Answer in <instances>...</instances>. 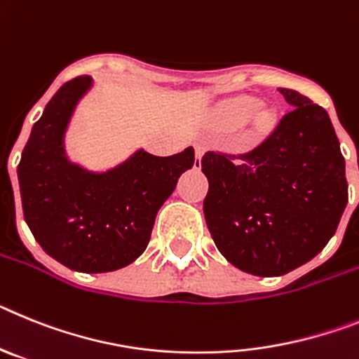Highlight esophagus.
Returning a JSON list of instances; mask_svg holds the SVG:
<instances>
[{
	"instance_id": "obj_1",
	"label": "esophagus",
	"mask_w": 359,
	"mask_h": 359,
	"mask_svg": "<svg viewBox=\"0 0 359 359\" xmlns=\"http://www.w3.org/2000/svg\"><path fill=\"white\" fill-rule=\"evenodd\" d=\"M202 155H204V146H197L195 148V168H201Z\"/></svg>"
}]
</instances>
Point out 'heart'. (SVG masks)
Wrapping results in <instances>:
<instances>
[{"instance_id": "obj_1", "label": "heart", "mask_w": 359, "mask_h": 359, "mask_svg": "<svg viewBox=\"0 0 359 359\" xmlns=\"http://www.w3.org/2000/svg\"><path fill=\"white\" fill-rule=\"evenodd\" d=\"M213 121L222 130H236L251 121L257 135H266L276 126V111L273 108L262 106L260 99L253 95H236L217 104L213 111Z\"/></svg>"}]
</instances>
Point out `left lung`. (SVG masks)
<instances>
[{
	"label": "left lung",
	"mask_w": 359,
	"mask_h": 359,
	"mask_svg": "<svg viewBox=\"0 0 359 359\" xmlns=\"http://www.w3.org/2000/svg\"><path fill=\"white\" fill-rule=\"evenodd\" d=\"M289 111L244 155L208 151L204 217L229 264L255 276H282L327 245L348 201L345 158L329 114L280 88Z\"/></svg>",
	"instance_id": "8db88e82"
}]
</instances>
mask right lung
Instances as JSON below:
<instances>
[{
	"label": "right lung",
	"mask_w": 359,
	"mask_h": 359,
	"mask_svg": "<svg viewBox=\"0 0 359 359\" xmlns=\"http://www.w3.org/2000/svg\"><path fill=\"white\" fill-rule=\"evenodd\" d=\"M90 76L65 83L32 126L18 166L25 222L48 257L79 273H110L144 253L155 217L184 171L189 146L170 157L142 148L104 171L70 161L65 137Z\"/></svg>",
	"instance_id": "obj_1"
}]
</instances>
